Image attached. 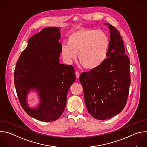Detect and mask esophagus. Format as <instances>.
<instances>
[{
  "label": "esophagus",
  "mask_w": 147,
  "mask_h": 147,
  "mask_svg": "<svg viewBox=\"0 0 147 147\" xmlns=\"http://www.w3.org/2000/svg\"><path fill=\"white\" fill-rule=\"evenodd\" d=\"M76 76L77 78H78L80 77V73L78 71H76Z\"/></svg>",
  "instance_id": "34e87169"
}]
</instances>
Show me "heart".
<instances>
[{
    "label": "heart",
    "instance_id": "obj_1",
    "mask_svg": "<svg viewBox=\"0 0 147 147\" xmlns=\"http://www.w3.org/2000/svg\"><path fill=\"white\" fill-rule=\"evenodd\" d=\"M67 45L61 46V55L71 63L78 53L80 63L87 69H95L101 66L107 58L110 42L107 35L100 31L80 29L67 38Z\"/></svg>",
    "mask_w": 147,
    "mask_h": 147
}]
</instances>
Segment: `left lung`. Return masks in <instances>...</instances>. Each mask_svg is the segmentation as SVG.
Wrapping results in <instances>:
<instances>
[{"instance_id": "1", "label": "left lung", "mask_w": 147, "mask_h": 147, "mask_svg": "<svg viewBox=\"0 0 147 147\" xmlns=\"http://www.w3.org/2000/svg\"><path fill=\"white\" fill-rule=\"evenodd\" d=\"M104 24L110 30L108 58L99 67L80 76L87 110L94 118L101 120L122 111L130 85V60L125 54L121 36L115 27Z\"/></svg>"}]
</instances>
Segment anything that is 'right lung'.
Masks as SVG:
<instances>
[{
	"label": "right lung",
	"instance_id": "1",
	"mask_svg": "<svg viewBox=\"0 0 147 147\" xmlns=\"http://www.w3.org/2000/svg\"><path fill=\"white\" fill-rule=\"evenodd\" d=\"M60 29L48 27L32 36L20 55L14 70V85L23 109L32 117L45 122L57 120L65 111L69 89L76 80L74 69L60 64ZM31 92L37 93L39 103H28Z\"/></svg>",
	"mask_w": 147,
	"mask_h": 147
}]
</instances>
